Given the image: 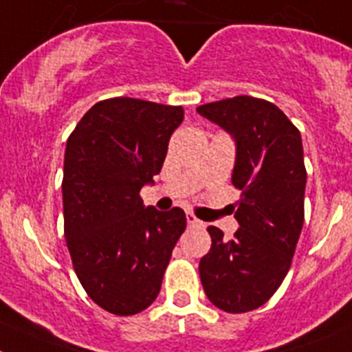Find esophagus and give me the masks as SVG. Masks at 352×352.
Listing matches in <instances>:
<instances>
[{
	"label": "esophagus",
	"instance_id": "1",
	"mask_svg": "<svg viewBox=\"0 0 352 352\" xmlns=\"http://www.w3.org/2000/svg\"><path fill=\"white\" fill-rule=\"evenodd\" d=\"M186 219H187V224H189V226H196V228H201V226H203V222L199 221L198 217H196L192 212H187Z\"/></svg>",
	"mask_w": 352,
	"mask_h": 352
}]
</instances>
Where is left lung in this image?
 <instances>
[{
	"instance_id": "left-lung-1",
	"label": "left lung",
	"mask_w": 352,
	"mask_h": 352,
	"mask_svg": "<svg viewBox=\"0 0 352 352\" xmlns=\"http://www.w3.org/2000/svg\"><path fill=\"white\" fill-rule=\"evenodd\" d=\"M201 116L236 142L232 239L210 226L212 248L199 261L203 290L226 313H248L269 300L292 265L302 224L307 172L298 128L264 98L238 95L203 104Z\"/></svg>"
}]
</instances>
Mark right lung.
Instances as JSON below:
<instances>
[{"mask_svg":"<svg viewBox=\"0 0 352 352\" xmlns=\"http://www.w3.org/2000/svg\"><path fill=\"white\" fill-rule=\"evenodd\" d=\"M182 120L180 106L114 97L87 111L67 139L62 201L72 267L88 297L116 316L156 300L186 229L182 208L157 212L140 198Z\"/></svg>","mask_w":352,"mask_h":352,"instance_id":"1","label":"right lung"}]
</instances>
